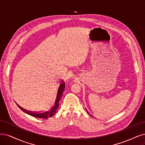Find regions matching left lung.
I'll return each instance as SVG.
<instances>
[{
  "label": "left lung",
  "instance_id": "8db88e82",
  "mask_svg": "<svg viewBox=\"0 0 145 145\" xmlns=\"http://www.w3.org/2000/svg\"><path fill=\"white\" fill-rule=\"evenodd\" d=\"M88 112V111H87ZM88 114H89V113H88ZM90 116H91V115H90Z\"/></svg>",
  "mask_w": 145,
  "mask_h": 145
}]
</instances>
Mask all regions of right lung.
<instances>
[{"label": "right lung", "mask_w": 145, "mask_h": 145, "mask_svg": "<svg viewBox=\"0 0 145 145\" xmlns=\"http://www.w3.org/2000/svg\"><path fill=\"white\" fill-rule=\"evenodd\" d=\"M65 88V83L62 80L61 82L59 84V86L58 88V91L56 95V97L55 98V100L54 101L52 104L51 105L48 110H46L44 111H27L25 109H23V108L20 106L18 105L17 104V106L19 107L20 110H22L23 112H25V113L29 114L30 116H32L33 117H35V118H42V119H48L50 117L53 116L55 113L57 111L58 106H59V100L61 97L63 91L64 90Z\"/></svg>", "instance_id": "add662e5"}]
</instances>
